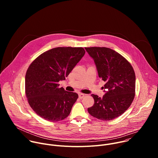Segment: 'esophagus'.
<instances>
[{
	"instance_id": "obj_1",
	"label": "esophagus",
	"mask_w": 158,
	"mask_h": 158,
	"mask_svg": "<svg viewBox=\"0 0 158 158\" xmlns=\"http://www.w3.org/2000/svg\"><path fill=\"white\" fill-rule=\"evenodd\" d=\"M85 96V94H79V98H80V99H82Z\"/></svg>"
}]
</instances>
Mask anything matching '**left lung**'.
I'll return each mask as SVG.
<instances>
[{"instance_id": "left-lung-1", "label": "left lung", "mask_w": 158, "mask_h": 158, "mask_svg": "<svg viewBox=\"0 0 158 158\" xmlns=\"http://www.w3.org/2000/svg\"><path fill=\"white\" fill-rule=\"evenodd\" d=\"M85 49L94 59L99 77L106 82L102 98L91 95L94 104L87 109L88 112L102 121L117 118L129 107L134 98L136 76L132 67L123 56L110 48Z\"/></svg>"}]
</instances>
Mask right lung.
Segmentation results:
<instances>
[{"mask_svg":"<svg viewBox=\"0 0 158 158\" xmlns=\"http://www.w3.org/2000/svg\"><path fill=\"white\" fill-rule=\"evenodd\" d=\"M85 52L82 48H56L40 54L29 65L26 74V94L38 116L57 122L69 115L78 94L59 88L58 82L68 76Z\"/></svg>","mask_w":158,"mask_h":158,"instance_id":"right-lung-1","label":"right lung"}]
</instances>
